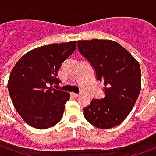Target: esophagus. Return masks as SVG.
Returning <instances> with one entry per match:
<instances>
[{"label": "esophagus", "instance_id": "1", "mask_svg": "<svg viewBox=\"0 0 156 156\" xmlns=\"http://www.w3.org/2000/svg\"><path fill=\"white\" fill-rule=\"evenodd\" d=\"M72 95L74 96V97H78L80 96V94H77V93H72Z\"/></svg>", "mask_w": 156, "mask_h": 156}]
</instances>
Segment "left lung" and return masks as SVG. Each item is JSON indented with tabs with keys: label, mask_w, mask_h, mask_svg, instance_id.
Returning <instances> with one entry per match:
<instances>
[{
	"label": "left lung",
	"mask_w": 156,
	"mask_h": 156,
	"mask_svg": "<svg viewBox=\"0 0 156 156\" xmlns=\"http://www.w3.org/2000/svg\"><path fill=\"white\" fill-rule=\"evenodd\" d=\"M78 51L91 65L105 96L83 108L88 122L100 129L117 126L131 113L141 90V69L135 58L118 42L78 41Z\"/></svg>",
	"instance_id": "obj_1"
}]
</instances>
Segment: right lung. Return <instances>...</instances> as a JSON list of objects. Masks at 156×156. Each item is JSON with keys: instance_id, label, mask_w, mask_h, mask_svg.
I'll return each instance as SVG.
<instances>
[{"instance_id": "obj_1", "label": "right lung", "mask_w": 156, "mask_h": 156, "mask_svg": "<svg viewBox=\"0 0 156 156\" xmlns=\"http://www.w3.org/2000/svg\"><path fill=\"white\" fill-rule=\"evenodd\" d=\"M77 42L37 48L20 58L12 70L7 89L22 119L37 129L55 126L62 119L70 94L54 89L62 63L76 49Z\"/></svg>"}]
</instances>
